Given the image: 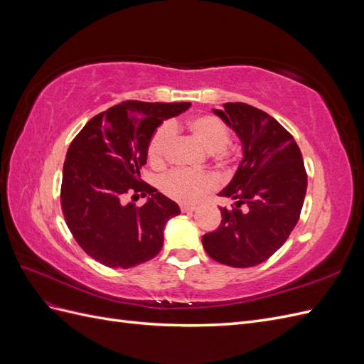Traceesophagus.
<instances>
[{"instance_id": "esophagus-1", "label": "esophagus", "mask_w": 364, "mask_h": 364, "mask_svg": "<svg viewBox=\"0 0 364 364\" xmlns=\"http://www.w3.org/2000/svg\"><path fill=\"white\" fill-rule=\"evenodd\" d=\"M196 206L194 205H181V211L182 213H193V211H196Z\"/></svg>"}]
</instances>
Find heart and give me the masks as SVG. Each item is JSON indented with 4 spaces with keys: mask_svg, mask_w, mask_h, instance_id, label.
Here are the masks:
<instances>
[{
    "mask_svg": "<svg viewBox=\"0 0 364 364\" xmlns=\"http://www.w3.org/2000/svg\"><path fill=\"white\" fill-rule=\"evenodd\" d=\"M178 124L159 127L150 138L147 147V156L151 165L161 167L168 156L173 132L178 130ZM190 135L200 142L202 147L211 153V156L220 162H228L230 153L226 149L230 141V132L222 119L214 115H197L190 118L185 124ZM215 181L209 173H193L185 170H174L165 174L161 181L162 191L171 199L182 203H194L203 194L211 191Z\"/></svg>",
    "mask_w": 364,
    "mask_h": 364,
    "instance_id": "b5f03b06",
    "label": "heart"
}]
</instances>
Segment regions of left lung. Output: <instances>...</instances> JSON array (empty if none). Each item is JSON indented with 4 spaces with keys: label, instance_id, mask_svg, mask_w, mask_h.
<instances>
[{
    "label": "left lung",
    "instance_id": "obj_1",
    "mask_svg": "<svg viewBox=\"0 0 364 364\" xmlns=\"http://www.w3.org/2000/svg\"><path fill=\"white\" fill-rule=\"evenodd\" d=\"M214 114L243 146L232 181L218 196L237 200L220 208L222 223L202 237L206 253L230 267L269 259L294 229L306 193V171L294 138L277 119L246 103H225Z\"/></svg>",
    "mask_w": 364,
    "mask_h": 364
}]
</instances>
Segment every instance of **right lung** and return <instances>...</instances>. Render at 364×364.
<instances>
[{"label": "right lung", "mask_w": 364, "mask_h": 364, "mask_svg": "<svg viewBox=\"0 0 364 364\" xmlns=\"http://www.w3.org/2000/svg\"><path fill=\"white\" fill-rule=\"evenodd\" d=\"M190 106L127 100L91 118L70 144L62 173V213L79 246L103 266L130 269L161 252L165 225L181 209L142 182L139 170L162 121ZM130 192L151 197L135 207L125 203Z\"/></svg>", "instance_id": "right-lung-1"}]
</instances>
